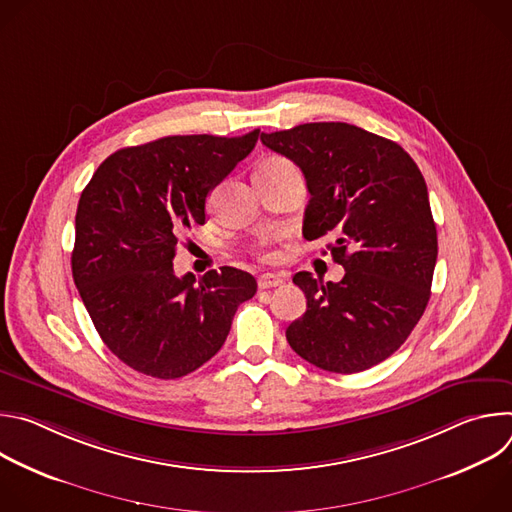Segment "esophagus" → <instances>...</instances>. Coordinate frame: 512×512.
I'll use <instances>...</instances> for the list:
<instances>
[{
  "mask_svg": "<svg viewBox=\"0 0 512 512\" xmlns=\"http://www.w3.org/2000/svg\"><path fill=\"white\" fill-rule=\"evenodd\" d=\"M257 283H259V289H271V287H279L283 283V279L273 273H263Z\"/></svg>",
  "mask_w": 512,
  "mask_h": 512,
  "instance_id": "34e87169",
  "label": "esophagus"
}]
</instances>
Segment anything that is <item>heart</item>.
Instances as JSON below:
<instances>
[{
	"instance_id": "heart-1",
	"label": "heart",
	"mask_w": 512,
	"mask_h": 512,
	"mask_svg": "<svg viewBox=\"0 0 512 512\" xmlns=\"http://www.w3.org/2000/svg\"><path fill=\"white\" fill-rule=\"evenodd\" d=\"M289 162L287 160H283V158H269V160H265L259 168H277V166H287Z\"/></svg>"
}]
</instances>
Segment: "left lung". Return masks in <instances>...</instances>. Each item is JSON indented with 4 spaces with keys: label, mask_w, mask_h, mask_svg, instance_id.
Returning <instances> with one entry per match:
<instances>
[{
    "label": "left lung",
    "mask_w": 512,
    "mask_h": 512,
    "mask_svg": "<svg viewBox=\"0 0 512 512\" xmlns=\"http://www.w3.org/2000/svg\"><path fill=\"white\" fill-rule=\"evenodd\" d=\"M261 141L304 172V237H334L328 249L344 267L338 283L294 275L308 308L287 342L318 369L367 371L407 340L431 296L437 231L425 180L399 143L340 121Z\"/></svg>",
    "instance_id": "left-lung-1"
}]
</instances>
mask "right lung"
I'll use <instances>...</instances> for the list:
<instances>
[{"mask_svg": "<svg viewBox=\"0 0 512 512\" xmlns=\"http://www.w3.org/2000/svg\"><path fill=\"white\" fill-rule=\"evenodd\" d=\"M241 137L170 135L111 154L81 194L72 277L107 344L127 367L180 379L225 344L251 273L221 267L198 281L174 273L180 237L206 221V196L257 143Z\"/></svg>", "mask_w": 512, "mask_h": 512, "instance_id": "right-lung-1", "label": "right lung"}]
</instances>
